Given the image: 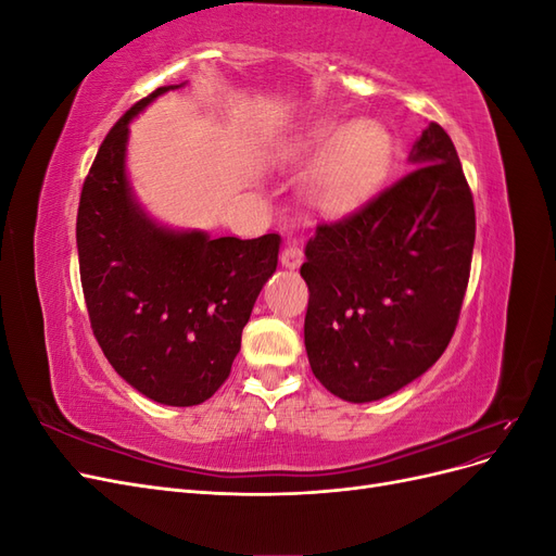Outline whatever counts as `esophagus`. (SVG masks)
<instances>
[{
  "label": "esophagus",
  "mask_w": 556,
  "mask_h": 556,
  "mask_svg": "<svg viewBox=\"0 0 556 556\" xmlns=\"http://www.w3.org/2000/svg\"><path fill=\"white\" fill-rule=\"evenodd\" d=\"M301 262H304V250H301L299 245L290 243V245L282 248V252H280V264H282V266L299 268Z\"/></svg>",
  "instance_id": "34e87169"
}]
</instances>
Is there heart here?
<instances>
[{
  "mask_svg": "<svg viewBox=\"0 0 556 556\" xmlns=\"http://www.w3.org/2000/svg\"><path fill=\"white\" fill-rule=\"evenodd\" d=\"M292 157L317 160L308 192L317 206L345 211L357 206L390 169L392 134L376 121L343 125L325 121L292 143Z\"/></svg>",
  "mask_w": 556,
  "mask_h": 556,
  "instance_id": "heart-1",
  "label": "heart"
}]
</instances>
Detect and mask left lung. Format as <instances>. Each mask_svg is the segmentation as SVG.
Segmentation results:
<instances>
[{
    "label": "left lung",
    "mask_w": 556,
    "mask_h": 556,
    "mask_svg": "<svg viewBox=\"0 0 556 556\" xmlns=\"http://www.w3.org/2000/svg\"><path fill=\"white\" fill-rule=\"evenodd\" d=\"M415 169L362 208L319 223L301 276L315 378L343 401L390 396L439 362L459 323L476 206L447 131L431 123Z\"/></svg>",
    "instance_id": "8db88e82"
}]
</instances>
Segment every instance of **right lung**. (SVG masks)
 Here are the masks:
<instances>
[{"label":"right lung","instance_id":"right-lung-1","mask_svg":"<svg viewBox=\"0 0 556 556\" xmlns=\"http://www.w3.org/2000/svg\"><path fill=\"white\" fill-rule=\"evenodd\" d=\"M166 90L134 104L99 146L76 245L94 339L117 376L164 406H197L229 378L280 237L172 231L139 208L125 176L129 121Z\"/></svg>","mask_w":556,"mask_h":556}]
</instances>
